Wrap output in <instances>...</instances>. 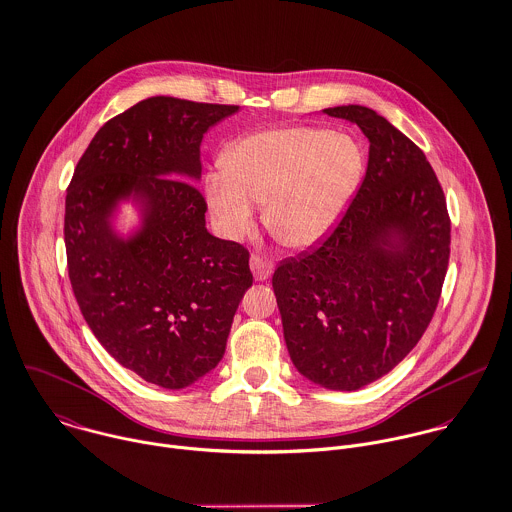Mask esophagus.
Wrapping results in <instances>:
<instances>
[{
  "label": "esophagus",
  "instance_id": "esophagus-1",
  "mask_svg": "<svg viewBox=\"0 0 512 512\" xmlns=\"http://www.w3.org/2000/svg\"><path fill=\"white\" fill-rule=\"evenodd\" d=\"M250 268H252V274H254V278L258 282L268 280L272 276V272H274V264L270 260L262 258L260 254H252L250 256Z\"/></svg>",
  "mask_w": 512,
  "mask_h": 512
}]
</instances>
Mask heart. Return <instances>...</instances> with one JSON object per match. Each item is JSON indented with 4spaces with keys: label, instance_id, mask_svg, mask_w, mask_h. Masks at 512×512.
Wrapping results in <instances>:
<instances>
[{
    "label": "heart",
    "instance_id": "b5f03b06",
    "mask_svg": "<svg viewBox=\"0 0 512 512\" xmlns=\"http://www.w3.org/2000/svg\"><path fill=\"white\" fill-rule=\"evenodd\" d=\"M220 167L224 176L204 182V198L222 236H246L254 226L251 202H264L268 232L286 248L308 250L340 222L361 184L365 153L351 135L290 127L230 145Z\"/></svg>",
    "mask_w": 512,
    "mask_h": 512
}]
</instances>
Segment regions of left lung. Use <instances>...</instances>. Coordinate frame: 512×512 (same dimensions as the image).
I'll use <instances>...</instances> for the list:
<instances>
[{
    "label": "left lung",
    "mask_w": 512,
    "mask_h": 512,
    "mask_svg": "<svg viewBox=\"0 0 512 512\" xmlns=\"http://www.w3.org/2000/svg\"><path fill=\"white\" fill-rule=\"evenodd\" d=\"M369 141L365 178L336 230L284 260L272 286L292 363L312 383L355 391L425 334L449 266L451 220L423 151L361 105L324 109Z\"/></svg>",
    "instance_id": "obj_1"
}]
</instances>
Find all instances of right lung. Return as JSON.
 <instances>
[{
	"instance_id": "1",
	"label": "right lung",
	"mask_w": 512,
	"mask_h": 512,
	"mask_svg": "<svg viewBox=\"0 0 512 512\" xmlns=\"http://www.w3.org/2000/svg\"><path fill=\"white\" fill-rule=\"evenodd\" d=\"M236 105L151 97L107 121L83 153L65 198L67 268L79 310L127 369L184 389L222 359L252 286L250 254L206 230L200 143ZM131 199L142 224L112 220Z\"/></svg>"
}]
</instances>
